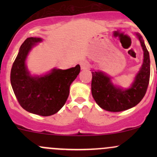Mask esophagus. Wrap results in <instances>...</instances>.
Here are the masks:
<instances>
[{
	"mask_svg": "<svg viewBox=\"0 0 157 157\" xmlns=\"http://www.w3.org/2000/svg\"><path fill=\"white\" fill-rule=\"evenodd\" d=\"M80 67L81 69H87L89 67V63L87 61H81L80 62Z\"/></svg>",
	"mask_w": 157,
	"mask_h": 157,
	"instance_id": "obj_1",
	"label": "esophagus"
}]
</instances>
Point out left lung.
Returning a JSON list of instances; mask_svg holds the SVG:
<instances>
[{
	"instance_id": "1",
	"label": "left lung",
	"mask_w": 157,
	"mask_h": 157,
	"mask_svg": "<svg viewBox=\"0 0 157 157\" xmlns=\"http://www.w3.org/2000/svg\"><path fill=\"white\" fill-rule=\"evenodd\" d=\"M143 50V63L134 82L128 89L113 85L111 77L101 71L92 73L91 94L97 104L102 109L119 112L134 107L146 93L151 73L150 57L142 37L136 33Z\"/></svg>"
}]
</instances>
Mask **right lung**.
<instances>
[{
  "instance_id": "right-lung-1",
  "label": "right lung",
  "mask_w": 157,
  "mask_h": 157,
  "mask_svg": "<svg viewBox=\"0 0 157 157\" xmlns=\"http://www.w3.org/2000/svg\"><path fill=\"white\" fill-rule=\"evenodd\" d=\"M40 37H28L20 47L11 69L10 80L17 101L26 111L43 117L51 116L62 109L69 88L80 71V65L68 69L53 68L43 75H32L26 60L32 48L42 42Z\"/></svg>"
}]
</instances>
